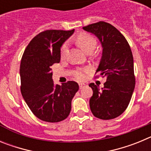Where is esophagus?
<instances>
[{"label": "esophagus", "instance_id": "34e87169", "mask_svg": "<svg viewBox=\"0 0 151 151\" xmlns=\"http://www.w3.org/2000/svg\"><path fill=\"white\" fill-rule=\"evenodd\" d=\"M85 84H84V83H80L79 84V88L80 89L83 88L85 87Z\"/></svg>", "mask_w": 151, "mask_h": 151}]
</instances>
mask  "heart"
I'll return each mask as SVG.
<instances>
[{
	"instance_id": "heart-1",
	"label": "heart",
	"mask_w": 151,
	"mask_h": 151,
	"mask_svg": "<svg viewBox=\"0 0 151 151\" xmlns=\"http://www.w3.org/2000/svg\"><path fill=\"white\" fill-rule=\"evenodd\" d=\"M76 42L80 47V48L86 54L89 52H93V50L95 48L96 44H97L95 38L87 33H82V34L77 35L76 38ZM66 50H67V44L65 43L63 45L62 47H61V57H63L65 56ZM87 72L88 69H78L74 73L75 78L78 81H83L85 78V73H87Z\"/></svg>"
}]
</instances>
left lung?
Listing matches in <instances>:
<instances>
[{"instance_id":"obj_1","label":"left lung","mask_w":151,"mask_h":151,"mask_svg":"<svg viewBox=\"0 0 151 151\" xmlns=\"http://www.w3.org/2000/svg\"><path fill=\"white\" fill-rule=\"evenodd\" d=\"M83 29L101 41L102 57L96 73L106 78L102 88L94 83L89 85L93 90L89 101L91 110L101 119L116 118L129 106L135 85L130 46L120 32L107 22L101 21Z\"/></svg>"}]
</instances>
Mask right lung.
Returning <instances> with one entry per match:
<instances>
[{
  "label": "right lung",
  "mask_w": 151,
  "mask_h": 151,
  "mask_svg": "<svg viewBox=\"0 0 151 151\" xmlns=\"http://www.w3.org/2000/svg\"><path fill=\"white\" fill-rule=\"evenodd\" d=\"M70 31L46 30L29 42L21 60V93L35 116L48 122L64 120L78 90L77 82L54 85L51 66L60 61L63 44L73 34Z\"/></svg>",
  "instance_id": "obj_1"
}]
</instances>
